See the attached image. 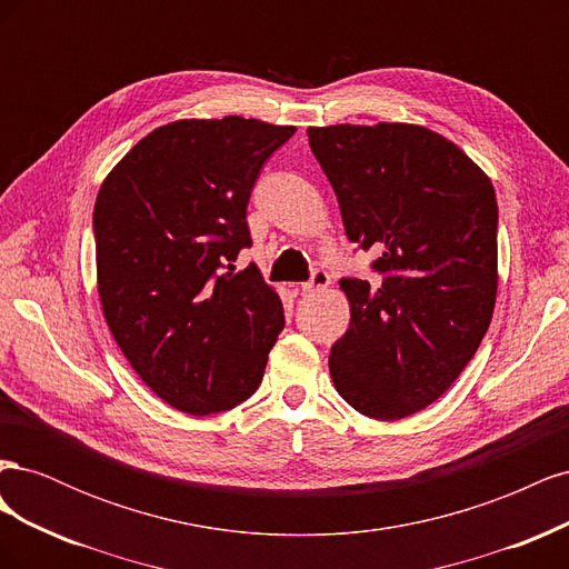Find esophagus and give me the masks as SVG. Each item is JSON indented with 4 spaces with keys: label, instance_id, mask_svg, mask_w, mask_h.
<instances>
[{
    "label": "esophagus",
    "instance_id": "esophagus-1",
    "mask_svg": "<svg viewBox=\"0 0 569 569\" xmlns=\"http://www.w3.org/2000/svg\"><path fill=\"white\" fill-rule=\"evenodd\" d=\"M330 282H332L330 272H327V270H316L311 274V280L301 284V291H303V295H313V291H320V289L330 287Z\"/></svg>",
    "mask_w": 569,
    "mask_h": 569
}]
</instances>
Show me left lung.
Returning <instances> with one entry per match:
<instances>
[{
    "label": "left lung",
    "instance_id": "obj_1",
    "mask_svg": "<svg viewBox=\"0 0 569 569\" xmlns=\"http://www.w3.org/2000/svg\"><path fill=\"white\" fill-rule=\"evenodd\" d=\"M343 230L377 278L341 280L351 322L330 353L339 396L375 420L412 416L449 389L485 339L498 289L489 176L412 123L308 128Z\"/></svg>",
    "mask_w": 569,
    "mask_h": 569
}]
</instances>
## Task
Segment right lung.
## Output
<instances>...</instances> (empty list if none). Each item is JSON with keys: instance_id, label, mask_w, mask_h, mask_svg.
<instances>
[{"instance_id": "add662e5", "label": "right lung", "mask_w": 569, "mask_h": 569, "mask_svg": "<svg viewBox=\"0 0 569 569\" xmlns=\"http://www.w3.org/2000/svg\"><path fill=\"white\" fill-rule=\"evenodd\" d=\"M295 132L242 116L173 120L99 187L101 311L140 380L187 416L247 401L284 327L278 291L232 261L251 247L253 182Z\"/></svg>"}]
</instances>
